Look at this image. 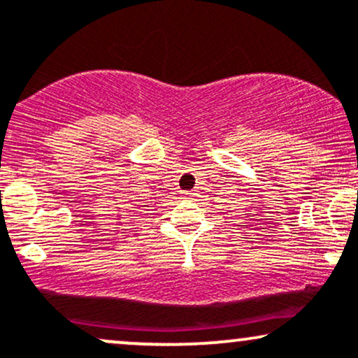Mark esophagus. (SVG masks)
<instances>
[{"mask_svg":"<svg viewBox=\"0 0 358 358\" xmlns=\"http://www.w3.org/2000/svg\"><path fill=\"white\" fill-rule=\"evenodd\" d=\"M185 195H187L188 198H192V196H193V193H192V192H187V193H185Z\"/></svg>","mask_w":358,"mask_h":358,"instance_id":"1","label":"esophagus"}]
</instances>
